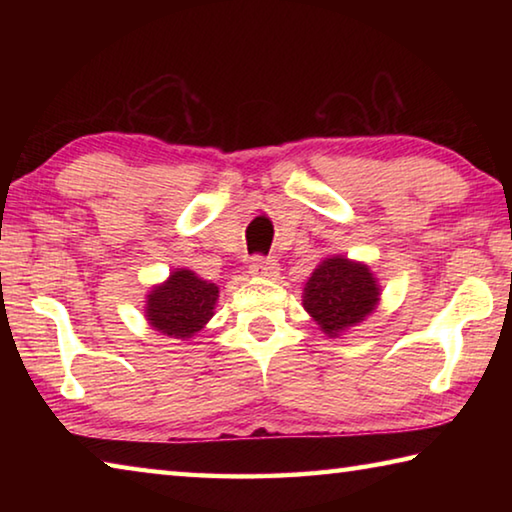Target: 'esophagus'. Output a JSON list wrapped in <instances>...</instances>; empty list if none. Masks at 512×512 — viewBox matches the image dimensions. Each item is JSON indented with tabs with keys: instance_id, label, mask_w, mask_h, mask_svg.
I'll list each match as a JSON object with an SVG mask.
<instances>
[{
	"instance_id": "34e87169",
	"label": "esophagus",
	"mask_w": 512,
	"mask_h": 512,
	"mask_svg": "<svg viewBox=\"0 0 512 512\" xmlns=\"http://www.w3.org/2000/svg\"><path fill=\"white\" fill-rule=\"evenodd\" d=\"M248 271L257 277H268V280H275V277L280 275V264H277V259H271V257H255L253 262H250Z\"/></svg>"
}]
</instances>
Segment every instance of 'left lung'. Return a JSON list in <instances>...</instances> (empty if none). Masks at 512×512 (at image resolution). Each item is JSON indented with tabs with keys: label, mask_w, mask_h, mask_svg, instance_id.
Here are the masks:
<instances>
[{
	"label": "left lung",
	"mask_w": 512,
	"mask_h": 512,
	"mask_svg": "<svg viewBox=\"0 0 512 512\" xmlns=\"http://www.w3.org/2000/svg\"><path fill=\"white\" fill-rule=\"evenodd\" d=\"M379 284L370 268L343 255L325 257L305 284L302 305L327 336H341L375 311Z\"/></svg>",
	"instance_id": "8db88e82"
}]
</instances>
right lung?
<instances>
[{"instance_id": "1", "label": "right lung", "mask_w": 512, "mask_h": 512, "mask_svg": "<svg viewBox=\"0 0 512 512\" xmlns=\"http://www.w3.org/2000/svg\"><path fill=\"white\" fill-rule=\"evenodd\" d=\"M219 287L201 280L189 268H178L167 282L153 287L146 296V320L155 332L171 339H192L214 316Z\"/></svg>"}]
</instances>
